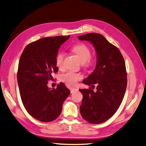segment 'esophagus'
Returning <instances> with one entry per match:
<instances>
[{
    "instance_id": "obj_1",
    "label": "esophagus",
    "mask_w": 146,
    "mask_h": 146,
    "mask_svg": "<svg viewBox=\"0 0 146 146\" xmlns=\"http://www.w3.org/2000/svg\"><path fill=\"white\" fill-rule=\"evenodd\" d=\"M78 90V88H74V87H70V93H73V92L77 91Z\"/></svg>"
}]
</instances>
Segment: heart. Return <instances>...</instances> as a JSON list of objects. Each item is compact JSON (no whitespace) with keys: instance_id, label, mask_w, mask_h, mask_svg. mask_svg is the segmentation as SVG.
Returning a JSON list of instances; mask_svg holds the SVG:
<instances>
[{"instance_id":"b5f03b06","label":"heart","mask_w":146,"mask_h":146,"mask_svg":"<svg viewBox=\"0 0 146 146\" xmlns=\"http://www.w3.org/2000/svg\"><path fill=\"white\" fill-rule=\"evenodd\" d=\"M72 51L76 54L79 60L82 64L86 63V64H90V58L91 57V52L89 48L85 44H77L72 47ZM64 58V54L63 52H60L56 57V64L60 69L63 67V61ZM82 78V76L80 74L75 73L71 71H69L61 75V80L63 82L67 83L69 85H76L78 81Z\"/></svg>"}]
</instances>
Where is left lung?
Wrapping results in <instances>:
<instances>
[{"label":"left lung","mask_w":146,"mask_h":146,"mask_svg":"<svg viewBox=\"0 0 146 146\" xmlns=\"http://www.w3.org/2000/svg\"><path fill=\"white\" fill-rule=\"evenodd\" d=\"M81 41L90 42L96 52V68L83 80L92 88L79 90L83 95L80 111L82 116L91 123H100L111 118L122 103L127 88L124 59L116 46L97 33L78 36Z\"/></svg>","instance_id":"1"}]
</instances>
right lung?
<instances>
[{"instance_id": "obj_1", "label": "right lung", "mask_w": 146, "mask_h": 146, "mask_svg": "<svg viewBox=\"0 0 146 146\" xmlns=\"http://www.w3.org/2000/svg\"><path fill=\"white\" fill-rule=\"evenodd\" d=\"M70 36L44 38L29 44L20 57L17 83L23 104L35 119L44 122L54 121L62 111L70 91L63 83L56 89L47 86L52 74L58 72L56 57L59 48Z\"/></svg>"}]
</instances>
